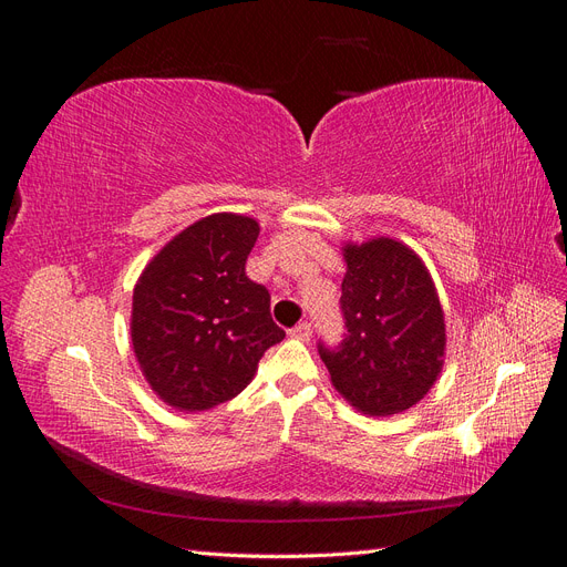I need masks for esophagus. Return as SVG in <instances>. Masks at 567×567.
<instances>
[{
    "label": "esophagus",
    "mask_w": 567,
    "mask_h": 567,
    "mask_svg": "<svg viewBox=\"0 0 567 567\" xmlns=\"http://www.w3.org/2000/svg\"><path fill=\"white\" fill-rule=\"evenodd\" d=\"M290 336L298 338V340H310V336H312V323H310V321H302V323L293 326V329H290Z\"/></svg>",
    "instance_id": "1"
}]
</instances>
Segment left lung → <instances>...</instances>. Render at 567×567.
Segmentation results:
<instances>
[{
    "mask_svg": "<svg viewBox=\"0 0 567 567\" xmlns=\"http://www.w3.org/2000/svg\"><path fill=\"white\" fill-rule=\"evenodd\" d=\"M342 340H319L336 390L371 416H390L431 390L444 357V317L423 262L392 238L346 246Z\"/></svg>",
    "mask_w": 567,
    "mask_h": 567,
    "instance_id": "obj_1",
    "label": "left lung"
}]
</instances>
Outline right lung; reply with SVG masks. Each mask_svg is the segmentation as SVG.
Instances as JSON below:
<instances>
[{
	"label": "right lung",
	"instance_id": "add662e5",
	"mask_svg": "<svg viewBox=\"0 0 567 567\" xmlns=\"http://www.w3.org/2000/svg\"><path fill=\"white\" fill-rule=\"evenodd\" d=\"M260 227L210 215L175 236L144 269L132 296V346L161 400L203 411L241 392L260 357L284 340L269 290L248 279Z\"/></svg>",
	"mask_w": 567,
	"mask_h": 567
}]
</instances>
